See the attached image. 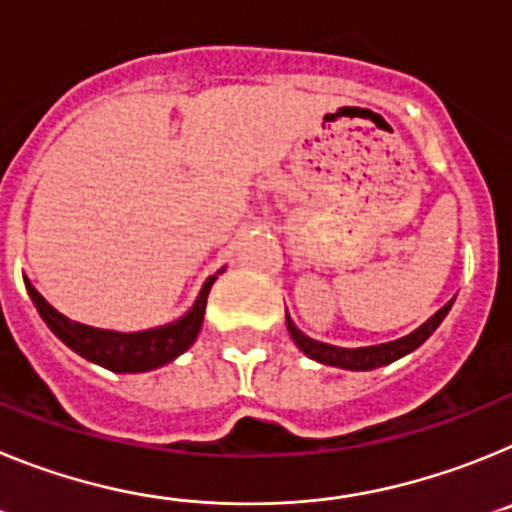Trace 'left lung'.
<instances>
[{
  "label": "left lung",
  "mask_w": 512,
  "mask_h": 512,
  "mask_svg": "<svg viewBox=\"0 0 512 512\" xmlns=\"http://www.w3.org/2000/svg\"><path fill=\"white\" fill-rule=\"evenodd\" d=\"M451 305L454 300L446 302L441 310L433 315V318L425 320L418 330H413L410 336L405 338H397V341L390 343H379V346H366V348H341V346H330V343L323 341H312L310 336H305L292 318L287 315V330L292 341L297 343L302 354H307L310 359L320 361V364H328V366H341V369H351V372H369V369H377V366H387L392 361L402 359V356H408L410 351L425 343L431 338L433 330L443 323V318L449 315Z\"/></svg>",
  "instance_id": "obj_1"
}]
</instances>
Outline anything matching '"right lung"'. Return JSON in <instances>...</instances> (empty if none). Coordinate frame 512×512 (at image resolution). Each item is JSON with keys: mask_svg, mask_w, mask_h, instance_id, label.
<instances>
[{"mask_svg": "<svg viewBox=\"0 0 512 512\" xmlns=\"http://www.w3.org/2000/svg\"><path fill=\"white\" fill-rule=\"evenodd\" d=\"M215 279L217 277L207 279L200 297L194 300L192 310L187 315H182V318L169 325H161V328L138 330V333H117V330H102L92 328V325L76 323V320H69L66 315H61L53 305H48L30 279H25V287L27 295L33 297L45 325L66 346L74 348L76 354L104 366V369H110V372L138 374L169 364V361H174L176 356L184 354L192 346L194 338H197V333L202 328V320H205L207 295H210V287Z\"/></svg>", "mask_w": 512, "mask_h": 512, "instance_id": "1", "label": "right lung"}]
</instances>
